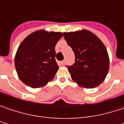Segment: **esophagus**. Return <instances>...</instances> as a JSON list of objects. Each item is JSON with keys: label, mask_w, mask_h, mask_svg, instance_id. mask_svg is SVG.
<instances>
[{"label": "esophagus", "mask_w": 124, "mask_h": 124, "mask_svg": "<svg viewBox=\"0 0 124 124\" xmlns=\"http://www.w3.org/2000/svg\"><path fill=\"white\" fill-rule=\"evenodd\" d=\"M64 60H63V61H61V62H60V65H62V66H64Z\"/></svg>", "instance_id": "1"}]
</instances>
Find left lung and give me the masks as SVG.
<instances>
[{
	"label": "left lung",
	"mask_w": 124,
	"mask_h": 124,
	"mask_svg": "<svg viewBox=\"0 0 124 124\" xmlns=\"http://www.w3.org/2000/svg\"><path fill=\"white\" fill-rule=\"evenodd\" d=\"M63 36L75 55V63L67 67L72 80L85 88L98 86L105 79L109 68V58L104 43L85 29L64 32Z\"/></svg>",
	"instance_id": "8db88e82"
}]
</instances>
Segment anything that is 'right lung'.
Instances as JSON below:
<instances>
[{
	"mask_svg": "<svg viewBox=\"0 0 124 124\" xmlns=\"http://www.w3.org/2000/svg\"><path fill=\"white\" fill-rule=\"evenodd\" d=\"M61 32L38 30L20 43L15 57L19 78L33 88H40L53 80L59 69L55 62V47Z\"/></svg>",
	"mask_w": 124,
	"mask_h": 124,
	"instance_id": "right-lung-1",
	"label": "right lung"
}]
</instances>
